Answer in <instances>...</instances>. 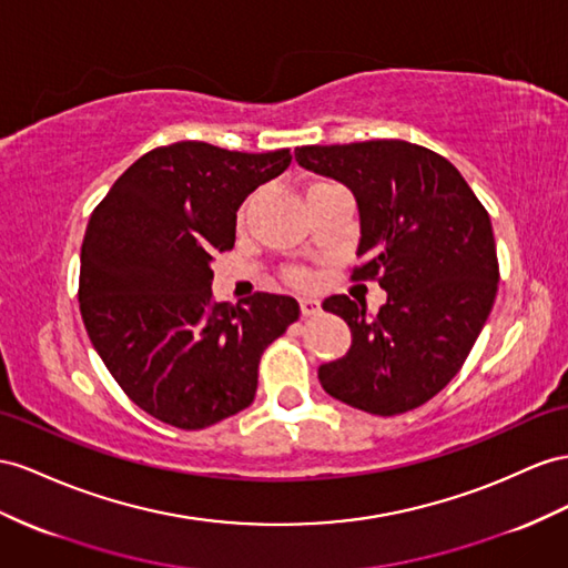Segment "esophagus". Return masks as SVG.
I'll return each instance as SVG.
<instances>
[{"label":"esophagus","mask_w":568,"mask_h":568,"mask_svg":"<svg viewBox=\"0 0 568 568\" xmlns=\"http://www.w3.org/2000/svg\"><path fill=\"white\" fill-rule=\"evenodd\" d=\"M300 310H302V316H314V314H318V302L316 300H312V297H302L300 300Z\"/></svg>","instance_id":"34e87169"}]
</instances>
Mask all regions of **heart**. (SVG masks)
Returning <instances> with one entry per match:
<instances>
[{
  "label": "heart",
  "mask_w": 568,
  "mask_h": 568,
  "mask_svg": "<svg viewBox=\"0 0 568 568\" xmlns=\"http://www.w3.org/2000/svg\"><path fill=\"white\" fill-rule=\"evenodd\" d=\"M287 278H290V283H295V285H304V283H310V275L304 273V271H300V268L290 271V273H287Z\"/></svg>",
  "instance_id": "obj_1"
}]
</instances>
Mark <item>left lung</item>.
Listing matches in <instances>:
<instances>
[{
	"label": "left lung",
	"instance_id": "obj_1",
	"mask_svg": "<svg viewBox=\"0 0 568 568\" xmlns=\"http://www.w3.org/2000/svg\"><path fill=\"white\" fill-rule=\"evenodd\" d=\"M295 160L355 194L362 264L353 281H379L388 295L374 316L347 295L324 300L353 345L318 367V382L372 415L419 408L458 374L497 297L489 213L444 155L417 143L302 145Z\"/></svg>",
	"mask_w": 568,
	"mask_h": 568
}]
</instances>
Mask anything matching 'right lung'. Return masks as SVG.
Returning <instances> with one entry per match:
<instances>
[{
  "label": "right lung",
  "mask_w": 568,
  "mask_h": 568,
  "mask_svg": "<svg viewBox=\"0 0 568 568\" xmlns=\"http://www.w3.org/2000/svg\"><path fill=\"white\" fill-rule=\"evenodd\" d=\"M287 149L160 145L91 213L79 304L100 359L141 410L203 429L254 400L266 347L300 318L285 295L215 302L211 261L235 244L237 209L287 170Z\"/></svg>",
  "instance_id": "add662e5"
}]
</instances>
